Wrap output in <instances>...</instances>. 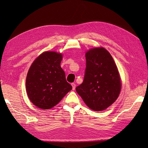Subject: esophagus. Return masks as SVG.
Returning a JSON list of instances; mask_svg holds the SVG:
<instances>
[{"label":"esophagus","instance_id":"esophagus-1","mask_svg":"<svg viewBox=\"0 0 148 148\" xmlns=\"http://www.w3.org/2000/svg\"><path fill=\"white\" fill-rule=\"evenodd\" d=\"M71 85H72V90H75V88H76V84H75V83H72L71 84Z\"/></svg>","mask_w":148,"mask_h":148}]
</instances>
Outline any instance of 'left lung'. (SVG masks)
<instances>
[{
    "label": "left lung",
    "instance_id": "obj_1",
    "mask_svg": "<svg viewBox=\"0 0 148 148\" xmlns=\"http://www.w3.org/2000/svg\"><path fill=\"white\" fill-rule=\"evenodd\" d=\"M83 82L76 88L86 106L103 111L118 99L121 83L118 68L111 54L103 48L90 49L86 55Z\"/></svg>",
    "mask_w": 148,
    "mask_h": 148
}]
</instances>
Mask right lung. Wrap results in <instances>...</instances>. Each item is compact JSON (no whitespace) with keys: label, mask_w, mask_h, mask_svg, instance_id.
I'll list each match as a JSON object with an SVG mask.
<instances>
[{"label":"right lung","mask_w":148,"mask_h":148,"mask_svg":"<svg viewBox=\"0 0 148 148\" xmlns=\"http://www.w3.org/2000/svg\"><path fill=\"white\" fill-rule=\"evenodd\" d=\"M62 59L60 53L46 51L30 66L26 79L27 93L30 101L37 108H52L72 90L60 67Z\"/></svg>","instance_id":"right-lung-1"}]
</instances>
